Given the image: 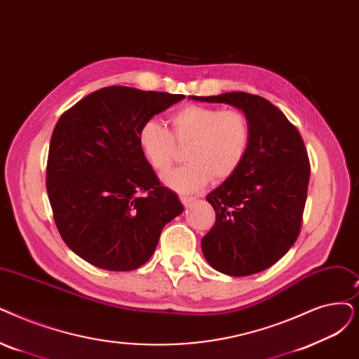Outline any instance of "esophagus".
Segmentation results:
<instances>
[{
	"mask_svg": "<svg viewBox=\"0 0 359 359\" xmlns=\"http://www.w3.org/2000/svg\"><path fill=\"white\" fill-rule=\"evenodd\" d=\"M179 199H180V202H182V204H183L184 207L191 205L192 202L195 201V198H194V196H186V195H180V196H179Z\"/></svg>",
	"mask_w": 359,
	"mask_h": 359,
	"instance_id": "34e87169",
	"label": "esophagus"
}]
</instances>
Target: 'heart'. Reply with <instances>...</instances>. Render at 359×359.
I'll return each mask as SVG.
<instances>
[{
    "mask_svg": "<svg viewBox=\"0 0 359 359\" xmlns=\"http://www.w3.org/2000/svg\"><path fill=\"white\" fill-rule=\"evenodd\" d=\"M171 132L157 120H147L137 132L142 157L157 173H164L177 158V145H188L189 163L168 171L164 183L173 191L196 192L214 177L224 180L241 167L252 136L251 120L239 108L191 104L170 117Z\"/></svg>",
    "mask_w": 359,
    "mask_h": 359,
    "instance_id": "b5f03b06",
    "label": "heart"
}]
</instances>
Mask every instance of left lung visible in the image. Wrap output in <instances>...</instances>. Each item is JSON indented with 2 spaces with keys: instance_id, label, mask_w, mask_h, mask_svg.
<instances>
[{
  "instance_id": "left-lung-1",
  "label": "left lung",
  "mask_w": 359,
  "mask_h": 359,
  "mask_svg": "<svg viewBox=\"0 0 359 359\" xmlns=\"http://www.w3.org/2000/svg\"><path fill=\"white\" fill-rule=\"evenodd\" d=\"M238 107L252 136L241 167L207 195L215 211L202 238L205 259L227 276H251L271 267L299 236L309 183L304 139L269 100L246 92L192 97Z\"/></svg>"
}]
</instances>
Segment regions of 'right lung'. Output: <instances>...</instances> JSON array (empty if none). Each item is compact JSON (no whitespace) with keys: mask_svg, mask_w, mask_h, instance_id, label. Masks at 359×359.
Segmentation results:
<instances>
[{"mask_svg":"<svg viewBox=\"0 0 359 359\" xmlns=\"http://www.w3.org/2000/svg\"><path fill=\"white\" fill-rule=\"evenodd\" d=\"M183 98L107 86L58 118L46 161V192L61 239L92 266L110 271L144 266L163 227L183 211L137 145L142 124Z\"/></svg>","mask_w":359,"mask_h":359,"instance_id":"1","label":"right lung"}]
</instances>
